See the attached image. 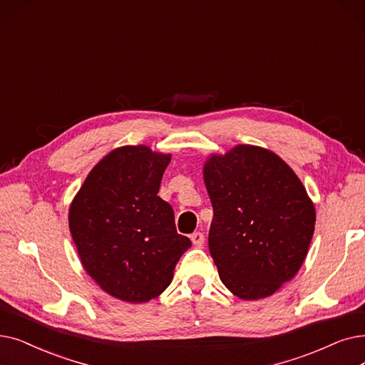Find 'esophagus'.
Here are the masks:
<instances>
[{
  "label": "esophagus",
  "instance_id": "1",
  "mask_svg": "<svg viewBox=\"0 0 365 365\" xmlns=\"http://www.w3.org/2000/svg\"><path fill=\"white\" fill-rule=\"evenodd\" d=\"M191 240L195 247H201L204 245V234L202 232H194L191 234Z\"/></svg>",
  "mask_w": 365,
  "mask_h": 365
}]
</instances>
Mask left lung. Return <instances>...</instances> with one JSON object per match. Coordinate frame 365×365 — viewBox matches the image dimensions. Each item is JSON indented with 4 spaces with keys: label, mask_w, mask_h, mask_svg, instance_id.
Wrapping results in <instances>:
<instances>
[{
    "label": "left lung",
    "mask_w": 365,
    "mask_h": 365,
    "mask_svg": "<svg viewBox=\"0 0 365 365\" xmlns=\"http://www.w3.org/2000/svg\"><path fill=\"white\" fill-rule=\"evenodd\" d=\"M202 178L222 283L246 301L273 295L298 273L313 237L316 210L303 182L277 153L253 145L209 155Z\"/></svg>",
    "instance_id": "left-lung-1"
}]
</instances>
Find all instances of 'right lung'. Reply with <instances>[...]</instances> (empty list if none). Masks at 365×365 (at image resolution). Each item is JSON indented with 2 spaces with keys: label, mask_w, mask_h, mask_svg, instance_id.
I'll return each mask as SVG.
<instances>
[{
  "label": "right lung",
  "mask_w": 365,
  "mask_h": 365,
  "mask_svg": "<svg viewBox=\"0 0 365 365\" xmlns=\"http://www.w3.org/2000/svg\"><path fill=\"white\" fill-rule=\"evenodd\" d=\"M170 153L120 146L95 165L74 195L68 225L85 272L126 303H148L173 280L191 240L178 234L171 205L158 197Z\"/></svg>",
  "instance_id": "right-lung-1"
}]
</instances>
